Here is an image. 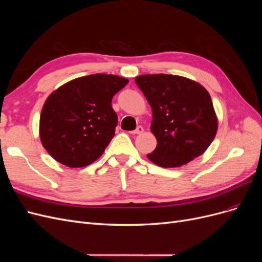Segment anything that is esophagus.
Returning <instances> with one entry per match:
<instances>
[{
	"instance_id": "esophagus-1",
	"label": "esophagus",
	"mask_w": 262,
	"mask_h": 262,
	"mask_svg": "<svg viewBox=\"0 0 262 262\" xmlns=\"http://www.w3.org/2000/svg\"><path fill=\"white\" fill-rule=\"evenodd\" d=\"M144 131V129H143V126H141V125H139V126H137V129L136 130H133V131H131L130 133L131 134H141L142 132Z\"/></svg>"
}]
</instances>
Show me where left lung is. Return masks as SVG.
I'll return each mask as SVG.
<instances>
[{
    "label": "left lung",
    "instance_id": "1",
    "mask_svg": "<svg viewBox=\"0 0 262 262\" xmlns=\"http://www.w3.org/2000/svg\"><path fill=\"white\" fill-rule=\"evenodd\" d=\"M136 83L152 107L156 148L147 154L161 167H179L200 156L215 138L217 119L207 90L189 78L145 74Z\"/></svg>",
    "mask_w": 262,
    "mask_h": 262
}]
</instances>
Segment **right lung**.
Listing matches in <instances>:
<instances>
[{
    "label": "right lung",
    "mask_w": 262,
    "mask_h": 262,
    "mask_svg": "<svg viewBox=\"0 0 262 262\" xmlns=\"http://www.w3.org/2000/svg\"><path fill=\"white\" fill-rule=\"evenodd\" d=\"M124 77L92 74L75 78L47 98L39 133L43 147L68 167H84L104 153L118 117L112 100L128 84Z\"/></svg>",
    "instance_id": "obj_1"
}]
</instances>
